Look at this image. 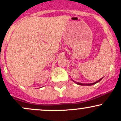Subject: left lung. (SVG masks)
<instances>
[{"label": "left lung", "mask_w": 121, "mask_h": 121, "mask_svg": "<svg viewBox=\"0 0 121 121\" xmlns=\"http://www.w3.org/2000/svg\"><path fill=\"white\" fill-rule=\"evenodd\" d=\"M103 79V78H101V79H99V80H98V81H96V82H94V83H90V84H83V83H79V82H75V81L74 80H73V81L74 82H75V83H76L77 84H79V85H81V86H91V85H94V84H96V83H98V82H100V80H102V79Z\"/></svg>", "instance_id": "8db88e82"}]
</instances>
